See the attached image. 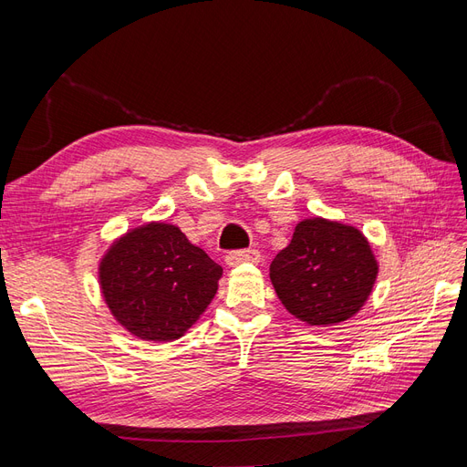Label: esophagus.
I'll return each instance as SVG.
<instances>
[{
  "label": "esophagus",
  "instance_id": "34e87169",
  "mask_svg": "<svg viewBox=\"0 0 467 467\" xmlns=\"http://www.w3.org/2000/svg\"><path fill=\"white\" fill-rule=\"evenodd\" d=\"M261 259V253L257 249H239V251H230L228 255H225V265L228 266H237L242 263H259Z\"/></svg>",
  "mask_w": 467,
  "mask_h": 467
}]
</instances>
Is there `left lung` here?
I'll return each instance as SVG.
<instances>
[{"label":"left lung","instance_id":"left-lung-1","mask_svg":"<svg viewBox=\"0 0 467 467\" xmlns=\"http://www.w3.org/2000/svg\"><path fill=\"white\" fill-rule=\"evenodd\" d=\"M378 263L352 225L323 218L296 225L292 242L271 263V280L288 312L309 325H338L368 300Z\"/></svg>","mask_w":467,"mask_h":467}]
</instances>
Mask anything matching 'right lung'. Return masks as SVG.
Segmentation results:
<instances>
[{
	"mask_svg": "<svg viewBox=\"0 0 467 467\" xmlns=\"http://www.w3.org/2000/svg\"><path fill=\"white\" fill-rule=\"evenodd\" d=\"M222 266L171 223H146L110 245L99 280L110 314L144 341H175L216 296Z\"/></svg>",
	"mask_w": 467,
	"mask_h": 467,
	"instance_id": "add662e5",
	"label": "right lung"
}]
</instances>
